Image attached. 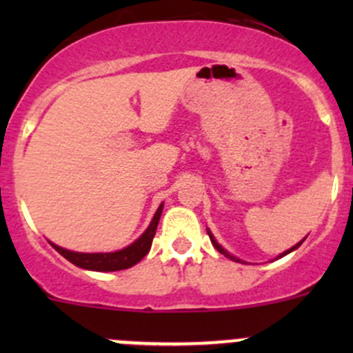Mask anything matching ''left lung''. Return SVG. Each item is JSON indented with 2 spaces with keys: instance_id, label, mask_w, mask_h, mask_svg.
Returning <instances> with one entry per match:
<instances>
[{
  "instance_id": "8db88e82",
  "label": "left lung",
  "mask_w": 353,
  "mask_h": 353,
  "mask_svg": "<svg viewBox=\"0 0 353 353\" xmlns=\"http://www.w3.org/2000/svg\"><path fill=\"white\" fill-rule=\"evenodd\" d=\"M208 236H210V239H212V243H213V245H215V248H216V251H220V252H222V254H223V256H227V258H229V259H234V261H241V259H237V258H236V256H230V254H229V252H227V251H225V249H223V248H222V245H220L219 243H216V241H215V239H213V236H212V234H210V232H208ZM301 244H302V241H301V243H299V244H295V245H294V248H290V249H288V251H285V252H283V254H280V256H279V258H282V256H285V254H288V252H292V251H294V249H297V248H299V245H301Z\"/></svg>"
}]
</instances>
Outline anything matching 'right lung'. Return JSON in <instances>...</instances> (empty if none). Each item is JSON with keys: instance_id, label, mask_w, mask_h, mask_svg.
<instances>
[{"instance_id": "right-lung-1", "label": "right lung", "mask_w": 353, "mask_h": 353, "mask_svg": "<svg viewBox=\"0 0 353 353\" xmlns=\"http://www.w3.org/2000/svg\"><path fill=\"white\" fill-rule=\"evenodd\" d=\"M160 215H162V205L159 206L154 220L148 225V229L141 234L140 239L116 252H94V254H88V252L68 251V249L59 248V245L52 243L51 244L59 254L65 256L68 261L73 263L78 268L94 270V272H117V270H126L137 265L138 261H141L148 254V251L152 248V241H154V236L157 232V225H159Z\"/></svg>"}]
</instances>
